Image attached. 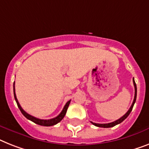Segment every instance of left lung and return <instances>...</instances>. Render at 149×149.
<instances>
[{
    "mask_svg": "<svg viewBox=\"0 0 149 149\" xmlns=\"http://www.w3.org/2000/svg\"><path fill=\"white\" fill-rule=\"evenodd\" d=\"M133 84H134V87H135V97H134V100H133V102H132V106L130 107V108L129 109V110L126 112V113L125 114V115H123V116H122L121 118H120L119 120H116V121H114V122H112V123H110L100 124V123H93V122H91V123L93 124V125H94V126H98V127L110 128V127H113V126H115L116 125H117V124L121 123L125 119H126V118L128 117V116L130 115V113H131V111H132V108H133L134 104L136 103V95H137V88H136V82H135V81H134V78H133Z\"/></svg>",
    "mask_w": 149,
    "mask_h": 149,
    "instance_id": "obj_1",
    "label": "left lung"
}]
</instances>
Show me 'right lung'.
<instances>
[{
    "mask_svg": "<svg viewBox=\"0 0 149 149\" xmlns=\"http://www.w3.org/2000/svg\"><path fill=\"white\" fill-rule=\"evenodd\" d=\"M13 94H14V98H15V100L16 102H17V106H18L19 110L21 111V113H23V116H25L26 119H28V120H31V121L33 122V123H35L38 124V125H40V126H54V125H55V124H57L58 123H59V122L63 119L64 116H65L66 112H67V110H68V106H69L70 104V102H71V100H69V101H68L67 103H66V104L65 105V107H64L62 111H61V113H60L59 115L56 116V117L53 118V119H50V120H40V119H38V118H36L34 117V116H31V115H29V114H28L26 112H25L23 109H22L21 106L19 105V102H18V100H17V96H16L14 83H13Z\"/></svg>",
    "mask_w": 149,
    "mask_h": 149,
    "instance_id": "obj_1",
    "label": "right lung"
}]
</instances>
